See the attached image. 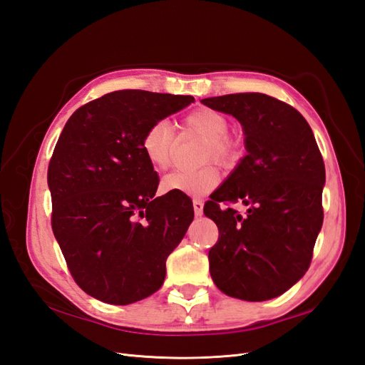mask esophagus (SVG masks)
Wrapping results in <instances>:
<instances>
[{
	"mask_svg": "<svg viewBox=\"0 0 365 365\" xmlns=\"http://www.w3.org/2000/svg\"><path fill=\"white\" fill-rule=\"evenodd\" d=\"M193 208H195V215L196 216H202L204 202L201 200H193Z\"/></svg>",
	"mask_w": 365,
	"mask_h": 365,
	"instance_id": "esophagus-1",
	"label": "esophagus"
}]
</instances>
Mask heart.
Here are the masks:
<instances>
[{
	"label": "heart",
	"instance_id": "1",
	"mask_svg": "<svg viewBox=\"0 0 365 365\" xmlns=\"http://www.w3.org/2000/svg\"><path fill=\"white\" fill-rule=\"evenodd\" d=\"M184 130L205 140L202 148V163L213 160L228 168L239 157L237 145L227 137L228 120L213 109H197L185 115L182 121ZM175 130L169 121L157 120L146 129L141 138V150L152 168L158 170L168 169L172 163L175 148ZM219 184V172L213 165H202L195 170H176L165 175L161 181V189L168 193H181L200 197L216 189Z\"/></svg>",
	"mask_w": 365,
	"mask_h": 365
}]
</instances>
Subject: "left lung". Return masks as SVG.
Listing matches in <instances>:
<instances>
[{
	"mask_svg": "<svg viewBox=\"0 0 365 365\" xmlns=\"http://www.w3.org/2000/svg\"><path fill=\"white\" fill-rule=\"evenodd\" d=\"M239 120L247 155L205 202L219 239L210 274L224 294L247 302L279 297L300 280L323 225L324 161L314 132L291 105L260 93L202 98ZM249 205L240 215L229 205Z\"/></svg>",
	"mask_w": 365,
	"mask_h": 365,
	"instance_id": "1",
	"label": "left lung"
}]
</instances>
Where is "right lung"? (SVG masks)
<instances>
[{
    "mask_svg": "<svg viewBox=\"0 0 365 365\" xmlns=\"http://www.w3.org/2000/svg\"><path fill=\"white\" fill-rule=\"evenodd\" d=\"M192 96L123 90L81 106L48 164L51 228L74 282L109 304L157 292L165 260L193 220L189 196L155 197L160 178L141 150L157 120Z\"/></svg>",
    "mask_w": 365,
    "mask_h": 365,
    "instance_id": "add662e5",
    "label": "right lung"
}]
</instances>
